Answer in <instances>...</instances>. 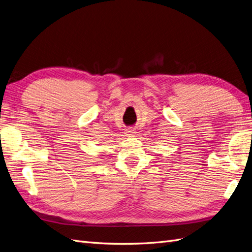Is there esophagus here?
Returning a JSON list of instances; mask_svg holds the SVG:
<instances>
[{
    "mask_svg": "<svg viewBox=\"0 0 252 252\" xmlns=\"http://www.w3.org/2000/svg\"><path fill=\"white\" fill-rule=\"evenodd\" d=\"M134 133H135L134 129H127V131H126V134H127V135H133Z\"/></svg>",
    "mask_w": 252,
    "mask_h": 252,
    "instance_id": "esophagus-1",
    "label": "esophagus"
}]
</instances>
